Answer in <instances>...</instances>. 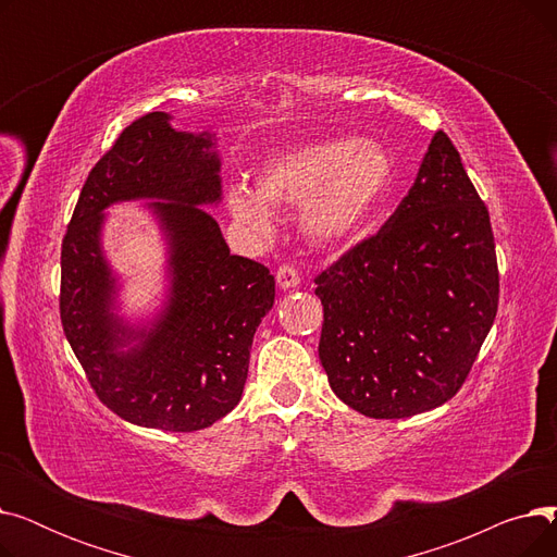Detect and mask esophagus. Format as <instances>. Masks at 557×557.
Returning <instances> with one entry per match:
<instances>
[{"instance_id":"obj_1","label":"esophagus","mask_w":557,"mask_h":557,"mask_svg":"<svg viewBox=\"0 0 557 557\" xmlns=\"http://www.w3.org/2000/svg\"><path fill=\"white\" fill-rule=\"evenodd\" d=\"M275 280L280 288H296L300 284V271L290 263H282V267L275 271Z\"/></svg>"}]
</instances>
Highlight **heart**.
<instances>
[{
    "mask_svg": "<svg viewBox=\"0 0 557 557\" xmlns=\"http://www.w3.org/2000/svg\"><path fill=\"white\" fill-rule=\"evenodd\" d=\"M393 162L382 144L370 139H320L290 146L263 160L257 173L259 198L237 187L230 191L232 214L267 232L273 208L302 202V227L320 246L357 239L388 194Z\"/></svg>",
    "mask_w": 557,
    "mask_h": 557,
    "instance_id": "heart-1",
    "label": "heart"
}]
</instances>
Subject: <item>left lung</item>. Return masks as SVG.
Wrapping results in <instances>:
<instances>
[{"label": "left lung", "mask_w": 557, "mask_h": 557, "mask_svg": "<svg viewBox=\"0 0 557 557\" xmlns=\"http://www.w3.org/2000/svg\"><path fill=\"white\" fill-rule=\"evenodd\" d=\"M323 302L318 357L332 391L374 420L451 399L499 309L490 214L447 133L372 237L313 280Z\"/></svg>", "instance_id": "1"}]
</instances>
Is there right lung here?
<instances>
[{
  "instance_id": "right-lung-1",
  "label": "right lung",
  "mask_w": 557,
  "mask_h": 557,
  "mask_svg": "<svg viewBox=\"0 0 557 557\" xmlns=\"http://www.w3.org/2000/svg\"><path fill=\"white\" fill-rule=\"evenodd\" d=\"M210 135L178 133L166 112L128 124L81 189L61 250V323L95 395L137 426L189 433L239 404L252 336L275 302V277L230 255L200 205L221 198ZM154 205L172 246V300L149 334L109 313L113 281L100 255V212L116 199ZM139 335L131 354L119 347Z\"/></svg>"
}]
</instances>
